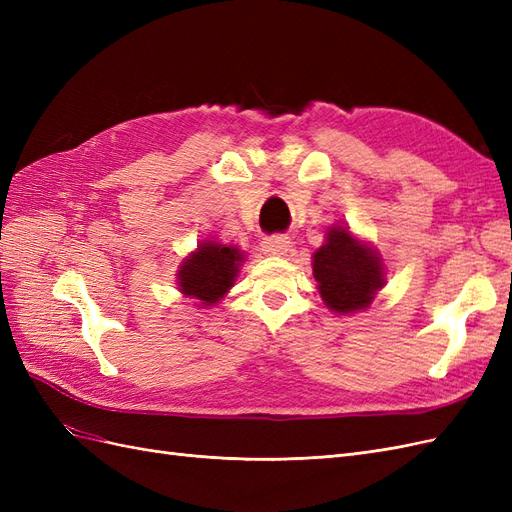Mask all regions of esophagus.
Segmentation results:
<instances>
[{"label": "esophagus", "instance_id": "1", "mask_svg": "<svg viewBox=\"0 0 512 512\" xmlns=\"http://www.w3.org/2000/svg\"><path fill=\"white\" fill-rule=\"evenodd\" d=\"M262 252L269 256H286L290 252V239L284 235L267 237L265 241H262Z\"/></svg>", "mask_w": 512, "mask_h": 512}]
</instances>
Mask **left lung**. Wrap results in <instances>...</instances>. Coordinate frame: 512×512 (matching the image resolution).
<instances>
[{"label": "left lung", "mask_w": 512, "mask_h": 512, "mask_svg": "<svg viewBox=\"0 0 512 512\" xmlns=\"http://www.w3.org/2000/svg\"><path fill=\"white\" fill-rule=\"evenodd\" d=\"M312 271L320 299L339 316L363 312L386 284L380 252L352 235L348 224H333L327 230L312 256Z\"/></svg>", "instance_id": "8db88e82"}]
</instances>
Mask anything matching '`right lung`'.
Instances as JSON below:
<instances>
[{
	"mask_svg": "<svg viewBox=\"0 0 512 512\" xmlns=\"http://www.w3.org/2000/svg\"><path fill=\"white\" fill-rule=\"evenodd\" d=\"M243 262L245 252L239 250V245L203 239L181 260L177 288L185 299H194L196 307H213L235 286Z\"/></svg>",
	"mask_w": 512,
	"mask_h": 512,
	"instance_id": "1",
	"label": "right lung"
}]
</instances>
